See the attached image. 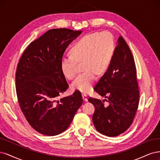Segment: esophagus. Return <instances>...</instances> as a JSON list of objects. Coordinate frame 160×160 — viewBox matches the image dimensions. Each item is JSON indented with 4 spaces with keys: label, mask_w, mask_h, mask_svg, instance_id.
Wrapping results in <instances>:
<instances>
[{
    "label": "esophagus",
    "mask_w": 160,
    "mask_h": 160,
    "mask_svg": "<svg viewBox=\"0 0 160 160\" xmlns=\"http://www.w3.org/2000/svg\"><path fill=\"white\" fill-rule=\"evenodd\" d=\"M82 98H83V100L86 102L88 101V96L85 94H82Z\"/></svg>",
    "instance_id": "34e87169"
}]
</instances>
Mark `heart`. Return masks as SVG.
I'll return each instance as SVG.
<instances>
[{"mask_svg": "<svg viewBox=\"0 0 160 160\" xmlns=\"http://www.w3.org/2000/svg\"><path fill=\"white\" fill-rule=\"evenodd\" d=\"M115 41L108 32L86 34L72 45L70 54L61 59L60 69L69 80L78 73V62H83L85 70L72 84V88L81 92H90L96 80V74H104L109 67L115 52Z\"/></svg>", "mask_w": 160, "mask_h": 160, "instance_id": "obj_1", "label": "heart"}]
</instances>
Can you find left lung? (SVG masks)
<instances>
[{"mask_svg": "<svg viewBox=\"0 0 160 160\" xmlns=\"http://www.w3.org/2000/svg\"><path fill=\"white\" fill-rule=\"evenodd\" d=\"M117 42L109 67L94 88L107 98L104 100L108 105L104 104V101L88 98L95 107L92 120L96 130L110 137L119 136L132 125L140 97L132 53L122 36Z\"/></svg>", "mask_w": 160, "mask_h": 160, "instance_id": "8db88e82", "label": "left lung"}]
</instances>
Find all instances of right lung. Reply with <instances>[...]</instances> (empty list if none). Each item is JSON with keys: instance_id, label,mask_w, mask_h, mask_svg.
I'll use <instances>...</instances> for the list:
<instances>
[{"instance_id": "add662e5", "label": "right lung", "mask_w": 160, "mask_h": 160, "mask_svg": "<svg viewBox=\"0 0 160 160\" xmlns=\"http://www.w3.org/2000/svg\"><path fill=\"white\" fill-rule=\"evenodd\" d=\"M82 33L68 28L48 30L30 43L17 66L16 90L26 119L41 134L53 136L64 132L81 106V93L56 100L68 89L60 69L66 48Z\"/></svg>"}]
</instances>
